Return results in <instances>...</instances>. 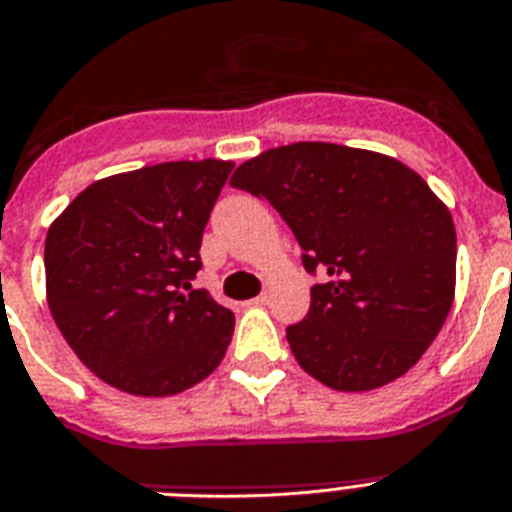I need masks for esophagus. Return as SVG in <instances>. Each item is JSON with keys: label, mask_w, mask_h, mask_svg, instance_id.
Listing matches in <instances>:
<instances>
[{"label": "esophagus", "mask_w": 512, "mask_h": 512, "mask_svg": "<svg viewBox=\"0 0 512 512\" xmlns=\"http://www.w3.org/2000/svg\"><path fill=\"white\" fill-rule=\"evenodd\" d=\"M270 302V296L268 294H260V296H255V299H252V302L249 304H255V307H263V304H268Z\"/></svg>", "instance_id": "esophagus-1"}]
</instances>
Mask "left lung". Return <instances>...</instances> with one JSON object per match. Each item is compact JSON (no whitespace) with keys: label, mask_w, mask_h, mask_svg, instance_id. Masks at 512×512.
I'll list each match as a JSON object with an SVG mask.
<instances>
[{"label":"left lung","mask_w":512,"mask_h":512,"mask_svg":"<svg viewBox=\"0 0 512 512\" xmlns=\"http://www.w3.org/2000/svg\"><path fill=\"white\" fill-rule=\"evenodd\" d=\"M231 184L265 197L320 273L286 330L299 367L343 393L406 375L455 296V226L422 176L375 150L294 143L244 161Z\"/></svg>","instance_id":"obj_1"}]
</instances>
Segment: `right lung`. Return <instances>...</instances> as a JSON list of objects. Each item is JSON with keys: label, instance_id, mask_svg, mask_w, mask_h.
Instances as JSON below:
<instances>
[{"label": "right lung", "instance_id": "1", "mask_svg": "<svg viewBox=\"0 0 512 512\" xmlns=\"http://www.w3.org/2000/svg\"><path fill=\"white\" fill-rule=\"evenodd\" d=\"M234 163L169 161L98 179L46 234V302L77 359L111 388L163 398L221 364L234 312L205 289V223Z\"/></svg>", "mask_w": 512, "mask_h": 512}]
</instances>
